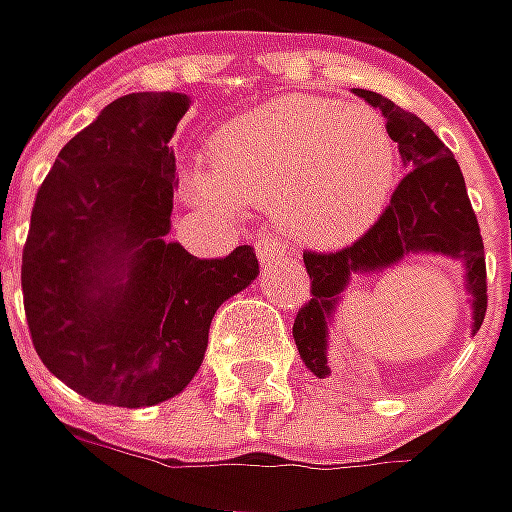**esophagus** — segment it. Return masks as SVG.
<instances>
[{
  "instance_id": "1",
  "label": "esophagus",
  "mask_w": 512,
  "mask_h": 512,
  "mask_svg": "<svg viewBox=\"0 0 512 512\" xmlns=\"http://www.w3.org/2000/svg\"><path fill=\"white\" fill-rule=\"evenodd\" d=\"M255 252L257 257H260V263H269V260H274V257L286 255V243L272 238V235H257Z\"/></svg>"
}]
</instances>
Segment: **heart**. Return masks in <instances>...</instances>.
Wrapping results in <instances>:
<instances>
[{
  "mask_svg": "<svg viewBox=\"0 0 512 512\" xmlns=\"http://www.w3.org/2000/svg\"><path fill=\"white\" fill-rule=\"evenodd\" d=\"M397 169V141L374 110L286 96L221 124L212 158L189 161L184 184L203 209H272L297 240L337 246L377 221Z\"/></svg>",
  "mask_w": 512,
  "mask_h": 512,
  "instance_id": "b5f03b06",
  "label": "heart"
}]
</instances>
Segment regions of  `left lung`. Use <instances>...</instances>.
I'll use <instances>...</instances> for the list:
<instances>
[{"mask_svg":"<svg viewBox=\"0 0 512 512\" xmlns=\"http://www.w3.org/2000/svg\"><path fill=\"white\" fill-rule=\"evenodd\" d=\"M354 93L382 110L388 121L385 127L394 135L408 172L394 189L385 212L357 243L328 255L303 252L311 277V300L297 311L291 334L300 360L320 379L331 374L328 323L351 277L357 274L385 272L411 255L450 257L465 266V289L473 297V334L482 328L487 311L485 243L453 152L422 118L397 107L391 98L371 90Z\"/></svg>","mask_w":512,"mask_h":512,"instance_id":"obj_1","label":"left lung"}]
</instances>
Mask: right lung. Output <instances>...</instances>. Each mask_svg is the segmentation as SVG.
<instances>
[{"mask_svg":"<svg viewBox=\"0 0 512 512\" xmlns=\"http://www.w3.org/2000/svg\"><path fill=\"white\" fill-rule=\"evenodd\" d=\"M184 93H130L73 135L39 186L22 252L36 354L76 394L147 408L201 368L215 311L252 286V246L201 260L167 240Z\"/></svg>","mask_w":512,"mask_h":512,"instance_id":"obj_1","label":"right lung"}]
</instances>
